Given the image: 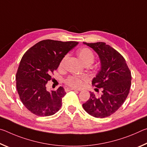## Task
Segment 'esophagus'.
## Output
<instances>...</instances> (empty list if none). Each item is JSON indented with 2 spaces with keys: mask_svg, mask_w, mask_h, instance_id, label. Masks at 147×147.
<instances>
[{
  "mask_svg": "<svg viewBox=\"0 0 147 147\" xmlns=\"http://www.w3.org/2000/svg\"><path fill=\"white\" fill-rule=\"evenodd\" d=\"M71 90H77V91H80L79 89H75V88H65V91L66 92L69 91H71Z\"/></svg>",
  "mask_w": 147,
  "mask_h": 147,
  "instance_id": "obj_1",
  "label": "esophagus"
}]
</instances>
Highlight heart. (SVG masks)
Masks as SVG:
<instances>
[{
    "label": "heart",
    "instance_id": "b5f03b06",
    "mask_svg": "<svg viewBox=\"0 0 147 147\" xmlns=\"http://www.w3.org/2000/svg\"><path fill=\"white\" fill-rule=\"evenodd\" d=\"M78 56L81 61L84 63L86 62H91L94 61V54L90 49L88 48H83L78 51ZM65 58L61 62V65L63 63ZM88 78L86 76H70L65 80V83L69 86L73 88H80L83 85L84 81L86 80Z\"/></svg>",
    "mask_w": 147,
    "mask_h": 147
}]
</instances>
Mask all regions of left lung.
Listing matches in <instances>:
<instances>
[{"mask_svg": "<svg viewBox=\"0 0 147 147\" xmlns=\"http://www.w3.org/2000/svg\"><path fill=\"white\" fill-rule=\"evenodd\" d=\"M84 44L93 49L99 56L101 67L92 80L101 95L90 92V98L82 104L89 115L96 118L110 116L123 105L130 92L131 72L123 56L104 42Z\"/></svg>", "mask_w": 147, "mask_h": 147, "instance_id": "8db88e82", "label": "left lung"}]
</instances>
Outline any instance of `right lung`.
<instances>
[{"instance_id":"right-lung-1","label":"right lung","mask_w":147,"mask_h":147,"mask_svg":"<svg viewBox=\"0 0 147 147\" xmlns=\"http://www.w3.org/2000/svg\"><path fill=\"white\" fill-rule=\"evenodd\" d=\"M78 44L76 41L46 39L24 53L16 74V87L22 103L32 113L47 117L60 109L66 94L63 88L49 92L46 84L62 59Z\"/></svg>"}]
</instances>
